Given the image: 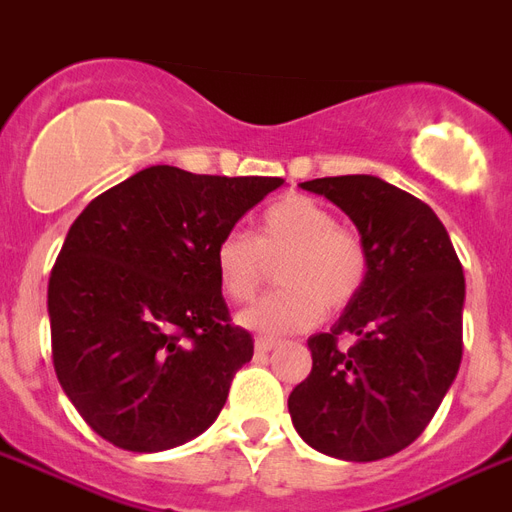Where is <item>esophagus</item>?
<instances>
[{"instance_id": "1", "label": "esophagus", "mask_w": 512, "mask_h": 512, "mask_svg": "<svg viewBox=\"0 0 512 512\" xmlns=\"http://www.w3.org/2000/svg\"><path fill=\"white\" fill-rule=\"evenodd\" d=\"M276 347V339H271V336H257L255 339V350L260 352V355H266V352H271Z\"/></svg>"}]
</instances>
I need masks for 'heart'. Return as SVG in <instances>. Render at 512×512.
<instances>
[{
	"mask_svg": "<svg viewBox=\"0 0 512 512\" xmlns=\"http://www.w3.org/2000/svg\"><path fill=\"white\" fill-rule=\"evenodd\" d=\"M279 260V287L238 320L249 331L293 333L312 328L325 312L352 304L369 276L363 238L339 225L331 208L290 195L266 208L257 236L230 230L214 249L217 282L236 304L252 301L266 279V260Z\"/></svg>",
	"mask_w": 512,
	"mask_h": 512,
	"instance_id": "b5f03b06",
	"label": "heart"
}]
</instances>
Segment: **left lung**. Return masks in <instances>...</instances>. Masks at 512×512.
I'll return each mask as SVG.
<instances>
[{
    "instance_id": "obj_1",
    "label": "left lung",
    "mask_w": 512,
    "mask_h": 512,
    "mask_svg": "<svg viewBox=\"0 0 512 512\" xmlns=\"http://www.w3.org/2000/svg\"><path fill=\"white\" fill-rule=\"evenodd\" d=\"M301 187L355 222L369 276L331 331L309 336L312 372L287 399L290 418L325 456L377 461L423 434L456 380L464 271L445 225L410 192L377 176Z\"/></svg>"
}]
</instances>
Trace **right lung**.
Listing matches in <instances>:
<instances>
[{
	"label": "right lung",
	"mask_w": 512,
	"mask_h": 512,
	"mask_svg": "<svg viewBox=\"0 0 512 512\" xmlns=\"http://www.w3.org/2000/svg\"><path fill=\"white\" fill-rule=\"evenodd\" d=\"M285 184L151 165L83 208L48 282L54 369L102 439L184 445L217 420L252 333L230 323L219 238Z\"/></svg>",
	"instance_id": "obj_1"
}]
</instances>
